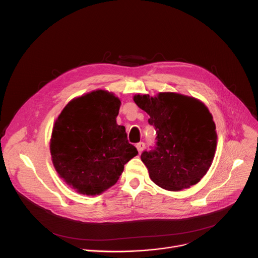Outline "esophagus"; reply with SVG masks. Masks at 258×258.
<instances>
[{
    "label": "esophagus",
    "mask_w": 258,
    "mask_h": 258,
    "mask_svg": "<svg viewBox=\"0 0 258 258\" xmlns=\"http://www.w3.org/2000/svg\"><path fill=\"white\" fill-rule=\"evenodd\" d=\"M136 149H138L139 153L141 154V153L143 152V150L145 149V143H143V142H140V143L136 144Z\"/></svg>",
    "instance_id": "obj_1"
}]
</instances>
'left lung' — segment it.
<instances>
[{
	"label": "left lung",
	"instance_id": "left-lung-1",
	"mask_svg": "<svg viewBox=\"0 0 258 258\" xmlns=\"http://www.w3.org/2000/svg\"><path fill=\"white\" fill-rule=\"evenodd\" d=\"M136 105L145 110L156 130L155 146L141 155L151 179L168 190L198 183L213 162L216 125L206 106L194 98L160 93L157 98L138 95Z\"/></svg>",
	"mask_w": 258,
	"mask_h": 258
}]
</instances>
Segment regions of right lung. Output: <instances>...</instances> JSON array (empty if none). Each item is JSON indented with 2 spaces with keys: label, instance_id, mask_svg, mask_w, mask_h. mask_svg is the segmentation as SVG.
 <instances>
[{
  "label": "right lung",
  "instance_id": "1",
  "mask_svg": "<svg viewBox=\"0 0 258 258\" xmlns=\"http://www.w3.org/2000/svg\"><path fill=\"white\" fill-rule=\"evenodd\" d=\"M120 101L96 90L71 101L55 122L51 155L66 182L84 195H99L112 186L138 150L116 124Z\"/></svg>",
  "mask_w": 258,
  "mask_h": 258
}]
</instances>
